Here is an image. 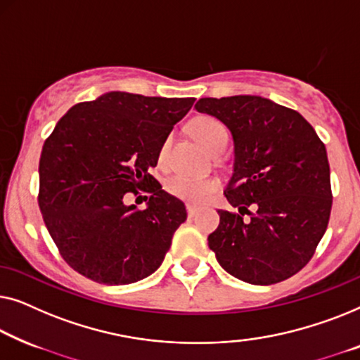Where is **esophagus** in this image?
<instances>
[{
  "label": "esophagus",
  "instance_id": "1",
  "mask_svg": "<svg viewBox=\"0 0 360 360\" xmlns=\"http://www.w3.org/2000/svg\"><path fill=\"white\" fill-rule=\"evenodd\" d=\"M195 215H197V209H195V207L187 205V217H189V219H194Z\"/></svg>",
  "mask_w": 360,
  "mask_h": 360
}]
</instances>
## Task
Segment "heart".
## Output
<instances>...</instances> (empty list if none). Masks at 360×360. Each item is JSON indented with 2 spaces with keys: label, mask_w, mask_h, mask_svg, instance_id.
Here are the masks:
<instances>
[{
  "label": "heart",
  "mask_w": 360,
  "mask_h": 360,
  "mask_svg": "<svg viewBox=\"0 0 360 360\" xmlns=\"http://www.w3.org/2000/svg\"><path fill=\"white\" fill-rule=\"evenodd\" d=\"M189 131L194 139L205 148L209 153H214L215 150H224L229 140V134L224 124L209 115H200L195 117L189 124ZM169 146V139H166L160 146L158 160L163 163L166 158V151ZM220 182L215 178H192L187 174H174L166 181V191L173 194L178 199H182L189 204H202L214 192L219 191Z\"/></svg>",
  "instance_id": "heart-1"
}]
</instances>
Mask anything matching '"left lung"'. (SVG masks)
I'll return each instance as SVG.
<instances>
[{"label":"left lung","instance_id":"left-lung-1","mask_svg":"<svg viewBox=\"0 0 360 360\" xmlns=\"http://www.w3.org/2000/svg\"><path fill=\"white\" fill-rule=\"evenodd\" d=\"M197 112L230 129L233 174L209 248L220 266L255 285L307 266L330 221L333 194L325 143L297 110L261 96L202 98Z\"/></svg>","mask_w":360,"mask_h":360}]
</instances>
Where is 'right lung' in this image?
<instances>
[{
  "label": "right lung",
  "instance_id": "add662e5",
  "mask_svg": "<svg viewBox=\"0 0 360 360\" xmlns=\"http://www.w3.org/2000/svg\"><path fill=\"white\" fill-rule=\"evenodd\" d=\"M194 101L110 91L73 105L45 140L39 207L60 255L81 276L125 285L161 266L187 212L148 169ZM140 190L150 195L145 211L123 199Z\"/></svg>",
  "mask_w": 360,
  "mask_h": 360
}]
</instances>
